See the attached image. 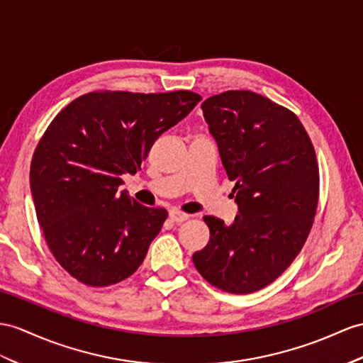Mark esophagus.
<instances>
[{
    "label": "esophagus",
    "mask_w": 363,
    "mask_h": 363,
    "mask_svg": "<svg viewBox=\"0 0 363 363\" xmlns=\"http://www.w3.org/2000/svg\"><path fill=\"white\" fill-rule=\"evenodd\" d=\"M169 218L175 223H183V222H186L189 216L186 214V212H182L179 209H172V211H169Z\"/></svg>",
    "instance_id": "obj_1"
}]
</instances>
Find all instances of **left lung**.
Segmentation results:
<instances>
[{"mask_svg":"<svg viewBox=\"0 0 363 363\" xmlns=\"http://www.w3.org/2000/svg\"><path fill=\"white\" fill-rule=\"evenodd\" d=\"M238 214L231 225L205 216L209 242L192 255L201 277L231 294L272 284L294 262L314 223L319 166L294 112L251 91H226L201 104Z\"/></svg>","mask_w":363,"mask_h":363,"instance_id":"left-lung-1","label":"left lung"}]
</instances>
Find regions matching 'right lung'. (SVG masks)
I'll return each mask as SVG.
<instances>
[{"label":"right lung","mask_w":363,"mask_h":363,"mask_svg":"<svg viewBox=\"0 0 363 363\" xmlns=\"http://www.w3.org/2000/svg\"><path fill=\"white\" fill-rule=\"evenodd\" d=\"M191 91H95L58 112L35 149L30 189L55 260L87 286L128 279L167 217L120 191L154 141L196 108Z\"/></svg>","instance_id":"add662e5"}]
</instances>
